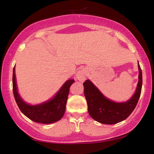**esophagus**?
Segmentation results:
<instances>
[{
    "label": "esophagus",
    "instance_id": "34e87169",
    "mask_svg": "<svg viewBox=\"0 0 154 154\" xmlns=\"http://www.w3.org/2000/svg\"><path fill=\"white\" fill-rule=\"evenodd\" d=\"M76 79L80 81H84L86 79V72L84 69H81L77 71Z\"/></svg>",
    "mask_w": 154,
    "mask_h": 154
}]
</instances>
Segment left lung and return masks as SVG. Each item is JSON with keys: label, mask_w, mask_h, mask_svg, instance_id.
Here are the masks:
<instances>
[{"label": "left lung", "mask_w": 154, "mask_h": 154, "mask_svg": "<svg viewBox=\"0 0 154 154\" xmlns=\"http://www.w3.org/2000/svg\"><path fill=\"white\" fill-rule=\"evenodd\" d=\"M139 81L133 96L125 102H113L104 96L90 80L83 83L84 94L88 113L94 120L103 124L112 125L125 120L137 106L142 86V72L138 62Z\"/></svg>", "instance_id": "8db88e82"}]
</instances>
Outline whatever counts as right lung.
<instances>
[{
    "instance_id": "1",
    "label": "right lung",
    "mask_w": 154,
    "mask_h": 154,
    "mask_svg": "<svg viewBox=\"0 0 154 154\" xmlns=\"http://www.w3.org/2000/svg\"><path fill=\"white\" fill-rule=\"evenodd\" d=\"M74 80L69 79L65 82L61 89L52 100L37 105H30L23 101L18 93L16 83L14 67L12 75V90L14 99L22 113L31 121L39 123L50 124L60 121L64 114L69 93V88Z\"/></svg>"
}]
</instances>
